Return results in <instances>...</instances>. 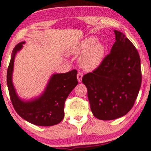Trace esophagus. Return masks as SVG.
<instances>
[{
    "label": "esophagus",
    "instance_id": "1",
    "mask_svg": "<svg viewBox=\"0 0 151 151\" xmlns=\"http://www.w3.org/2000/svg\"><path fill=\"white\" fill-rule=\"evenodd\" d=\"M83 73H81V72H78V73L77 78H78V82H81L82 78H83Z\"/></svg>",
    "mask_w": 151,
    "mask_h": 151
}]
</instances>
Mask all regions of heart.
Returning <instances> with one entry per match:
<instances>
[{"label":"heart","mask_w":151,"mask_h":151,"mask_svg":"<svg viewBox=\"0 0 151 151\" xmlns=\"http://www.w3.org/2000/svg\"><path fill=\"white\" fill-rule=\"evenodd\" d=\"M96 41V38L89 37L77 42L70 50L71 55L83 52L79 59V63L84 69H95L103 61L105 48L103 45Z\"/></svg>","instance_id":"heart-1"}]
</instances>
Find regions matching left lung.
Masks as SVG:
<instances>
[{"label":"left lung","instance_id":"obj_1","mask_svg":"<svg viewBox=\"0 0 151 151\" xmlns=\"http://www.w3.org/2000/svg\"><path fill=\"white\" fill-rule=\"evenodd\" d=\"M115 42L100 66L83 77L91 111L96 118L111 120L133 107L141 85V60L137 48L115 30Z\"/></svg>","mask_w":151,"mask_h":151}]
</instances>
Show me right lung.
<instances>
[{
    "label": "right lung",
    "mask_w": 151,
    "mask_h": 151,
    "mask_svg": "<svg viewBox=\"0 0 151 151\" xmlns=\"http://www.w3.org/2000/svg\"><path fill=\"white\" fill-rule=\"evenodd\" d=\"M25 42L15 46L7 68V84L12 104L16 112L22 118L38 126H52L59 123L64 117V104L66 98L78 85L77 70L54 74L43 94L30 101H24L17 95L12 76L14 57Z\"/></svg>",
    "instance_id": "right-lung-1"
}]
</instances>
